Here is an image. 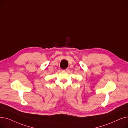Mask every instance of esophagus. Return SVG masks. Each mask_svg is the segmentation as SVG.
<instances>
[{
  "mask_svg": "<svg viewBox=\"0 0 128 128\" xmlns=\"http://www.w3.org/2000/svg\"><path fill=\"white\" fill-rule=\"evenodd\" d=\"M64 71H65V72H68V68H66V69H65V70H63Z\"/></svg>",
  "mask_w": 128,
  "mask_h": 128,
  "instance_id": "1",
  "label": "esophagus"
}]
</instances>
